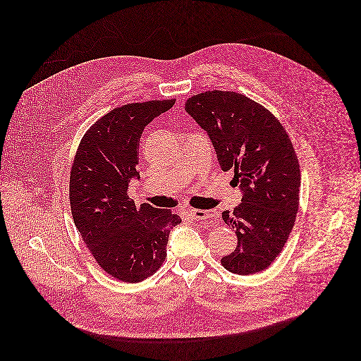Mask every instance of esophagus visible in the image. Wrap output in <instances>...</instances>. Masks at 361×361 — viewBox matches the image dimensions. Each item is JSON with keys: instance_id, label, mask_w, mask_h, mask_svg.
<instances>
[{"instance_id": "34e87169", "label": "esophagus", "mask_w": 361, "mask_h": 361, "mask_svg": "<svg viewBox=\"0 0 361 361\" xmlns=\"http://www.w3.org/2000/svg\"><path fill=\"white\" fill-rule=\"evenodd\" d=\"M190 215L197 221H206L208 224H215L218 218L216 209H190Z\"/></svg>"}]
</instances>
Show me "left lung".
<instances>
[{"instance_id": "left-lung-1", "label": "left lung", "mask_w": 361, "mask_h": 361, "mask_svg": "<svg viewBox=\"0 0 361 361\" xmlns=\"http://www.w3.org/2000/svg\"><path fill=\"white\" fill-rule=\"evenodd\" d=\"M204 129L222 171L233 169L242 203L224 211L238 246L221 264L238 275L268 268L282 252L299 209L300 168L281 122L261 104L235 92L212 90L185 104Z\"/></svg>"}]
</instances>
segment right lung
Segmentation results:
<instances>
[{
	"label": "right lung",
	"instance_id": "add662e5",
	"mask_svg": "<svg viewBox=\"0 0 361 361\" xmlns=\"http://www.w3.org/2000/svg\"><path fill=\"white\" fill-rule=\"evenodd\" d=\"M175 100L126 104L102 116L83 136L71 169L73 222L99 265L123 282L153 275L166 256L169 232L180 218L128 196L139 179V143L145 128Z\"/></svg>",
	"mask_w": 361,
	"mask_h": 361
}]
</instances>
